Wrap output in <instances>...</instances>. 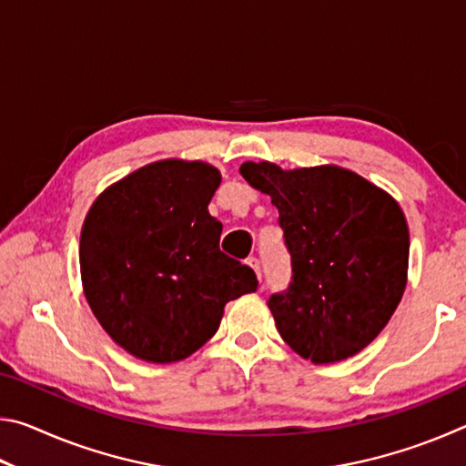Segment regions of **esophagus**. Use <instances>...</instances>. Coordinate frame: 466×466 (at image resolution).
Listing matches in <instances>:
<instances>
[{
    "mask_svg": "<svg viewBox=\"0 0 466 466\" xmlns=\"http://www.w3.org/2000/svg\"><path fill=\"white\" fill-rule=\"evenodd\" d=\"M248 265L252 267V269H255V273H257V278L261 279V261H258L257 257H248Z\"/></svg>",
    "mask_w": 466,
    "mask_h": 466,
    "instance_id": "esophagus-1",
    "label": "esophagus"
}]
</instances>
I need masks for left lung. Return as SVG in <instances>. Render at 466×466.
Returning a JSON list of instances; mask_svg holds the SVG:
<instances>
[{
  "mask_svg": "<svg viewBox=\"0 0 466 466\" xmlns=\"http://www.w3.org/2000/svg\"><path fill=\"white\" fill-rule=\"evenodd\" d=\"M240 175L271 197L291 255L289 288L267 302L281 339L312 364L356 356L403 298V209L364 177L333 164L281 170L244 162Z\"/></svg>",
  "mask_w": 466,
  "mask_h": 466,
  "instance_id": "8db88e82",
  "label": "left lung"
}]
</instances>
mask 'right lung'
Wrapping results in <instances>:
<instances>
[{
  "label": "right lung",
  "instance_id": "1",
  "mask_svg": "<svg viewBox=\"0 0 466 466\" xmlns=\"http://www.w3.org/2000/svg\"><path fill=\"white\" fill-rule=\"evenodd\" d=\"M219 183L211 164L170 157L92 203L80 236L84 294L131 356L188 358L216 335L230 299L257 291L255 271L219 250L222 222L208 211Z\"/></svg>",
  "mask_w": 466,
  "mask_h": 466
}]
</instances>
